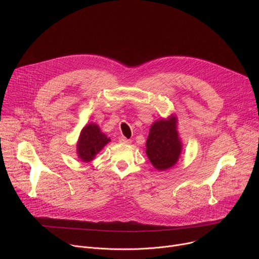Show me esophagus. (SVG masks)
<instances>
[{"label":"esophagus","mask_w":259,"mask_h":259,"mask_svg":"<svg viewBox=\"0 0 259 259\" xmlns=\"http://www.w3.org/2000/svg\"><path fill=\"white\" fill-rule=\"evenodd\" d=\"M119 141L121 142V143H125V144H130L132 141L130 140V139H127L126 137H120V139H119Z\"/></svg>","instance_id":"34e87169"}]
</instances>
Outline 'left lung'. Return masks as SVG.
I'll list each match as a JSON object with an SVG mask.
<instances>
[{"label": "left lung", "mask_w": 259, "mask_h": 259, "mask_svg": "<svg viewBox=\"0 0 259 259\" xmlns=\"http://www.w3.org/2000/svg\"><path fill=\"white\" fill-rule=\"evenodd\" d=\"M182 151V141L177 130V117L155 121L145 143V153L152 165L159 171L172 168L178 162Z\"/></svg>", "instance_id": "left-lung-1"}]
</instances>
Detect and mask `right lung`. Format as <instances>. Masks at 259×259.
Returning a JSON list of instances; mask_svg holds the SVG:
<instances>
[{"label":"right lung","mask_w":259,"mask_h":259,"mask_svg":"<svg viewBox=\"0 0 259 259\" xmlns=\"http://www.w3.org/2000/svg\"><path fill=\"white\" fill-rule=\"evenodd\" d=\"M109 141L110 138L100 130L97 124H87L81 130L79 139L77 141L78 158L84 163L93 161L96 155Z\"/></svg>","instance_id":"add662e5"}]
</instances>
